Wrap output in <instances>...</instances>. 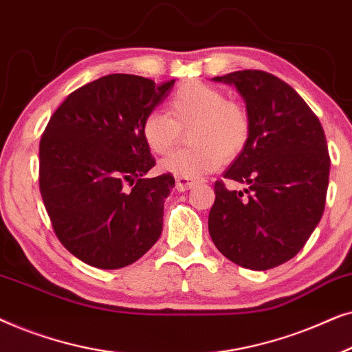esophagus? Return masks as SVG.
<instances>
[{"label":"esophagus","instance_id":"obj_1","mask_svg":"<svg viewBox=\"0 0 352 352\" xmlns=\"http://www.w3.org/2000/svg\"><path fill=\"white\" fill-rule=\"evenodd\" d=\"M194 184H195V181L187 179V177H176V189L181 190V192L189 190Z\"/></svg>","mask_w":352,"mask_h":352}]
</instances>
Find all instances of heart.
Masks as SVG:
<instances>
[{
    "label": "heart",
    "instance_id": "heart-1",
    "mask_svg": "<svg viewBox=\"0 0 352 352\" xmlns=\"http://www.w3.org/2000/svg\"><path fill=\"white\" fill-rule=\"evenodd\" d=\"M192 146L170 153L160 170L177 177L195 179L218 170L247 147L252 136V118L247 109L229 100L223 91L201 81L181 85L168 100L166 113L148 112L141 133L148 151L165 155L181 141L182 131Z\"/></svg>",
    "mask_w": 352,
    "mask_h": 352
}]
</instances>
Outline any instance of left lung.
Returning a JSON list of instances; mask_svg holds the SVG:
<instances>
[{"label": "left lung", "instance_id": "left-lung-1", "mask_svg": "<svg viewBox=\"0 0 352 352\" xmlns=\"http://www.w3.org/2000/svg\"><path fill=\"white\" fill-rule=\"evenodd\" d=\"M216 81L234 85L247 104L252 136L224 179L214 182L208 230L239 266L266 271L292 259L319 224L329 187L324 128L305 99L276 75L239 70Z\"/></svg>", "mask_w": 352, "mask_h": 352}]
</instances>
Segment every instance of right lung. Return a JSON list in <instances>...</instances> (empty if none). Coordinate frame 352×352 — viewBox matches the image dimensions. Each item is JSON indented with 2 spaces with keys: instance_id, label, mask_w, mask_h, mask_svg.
I'll return each instance as SVG.
<instances>
[{
  "instance_id": "add662e5",
  "label": "right lung",
  "mask_w": 352,
  "mask_h": 352,
  "mask_svg": "<svg viewBox=\"0 0 352 352\" xmlns=\"http://www.w3.org/2000/svg\"><path fill=\"white\" fill-rule=\"evenodd\" d=\"M173 85L102 76L67 96L41 134L38 179L47 216L59 242L89 266H129L160 237L175 177L144 176L155 160L141 124Z\"/></svg>"
}]
</instances>
